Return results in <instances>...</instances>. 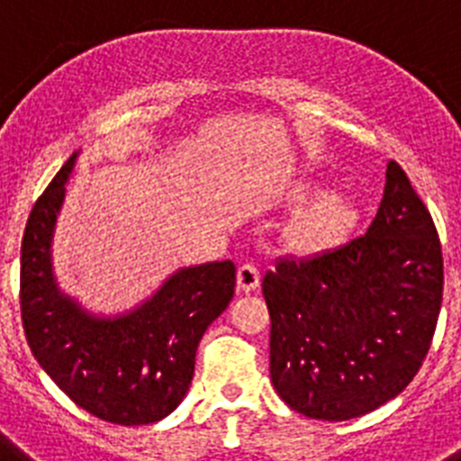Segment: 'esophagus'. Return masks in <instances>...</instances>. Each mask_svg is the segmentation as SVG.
Wrapping results in <instances>:
<instances>
[{
	"label": "esophagus",
	"instance_id": "1",
	"mask_svg": "<svg viewBox=\"0 0 461 461\" xmlns=\"http://www.w3.org/2000/svg\"><path fill=\"white\" fill-rule=\"evenodd\" d=\"M260 284V270L254 263H242L238 270V288L244 293L256 291Z\"/></svg>",
	"mask_w": 461,
	"mask_h": 461
}]
</instances>
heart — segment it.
<instances>
[{"label": "heart", "instance_id": "obj_1", "mask_svg": "<svg viewBox=\"0 0 461 461\" xmlns=\"http://www.w3.org/2000/svg\"><path fill=\"white\" fill-rule=\"evenodd\" d=\"M357 219L356 207L344 198L328 195L323 201L313 203L297 223V242L307 251H323L344 242L353 230Z\"/></svg>", "mask_w": 461, "mask_h": 461}]
</instances>
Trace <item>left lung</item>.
<instances>
[{"label": "left lung", "instance_id": "1", "mask_svg": "<svg viewBox=\"0 0 461 461\" xmlns=\"http://www.w3.org/2000/svg\"><path fill=\"white\" fill-rule=\"evenodd\" d=\"M270 376L279 397L316 420H351L413 381L443 300V256L429 210L390 161L367 233L263 276Z\"/></svg>", "mask_w": 461, "mask_h": 461}]
</instances>
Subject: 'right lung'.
<instances>
[{
    "label": "right lung",
    "mask_w": 461,
    "mask_h": 461,
    "mask_svg": "<svg viewBox=\"0 0 461 461\" xmlns=\"http://www.w3.org/2000/svg\"><path fill=\"white\" fill-rule=\"evenodd\" d=\"M68 158L39 195L20 251V313L32 353L71 402L115 425H149L173 413L194 378L205 330L235 295L230 260L180 270L120 319H92L57 291L50 240Z\"/></svg>",
    "instance_id": "right-lung-1"
}]
</instances>
